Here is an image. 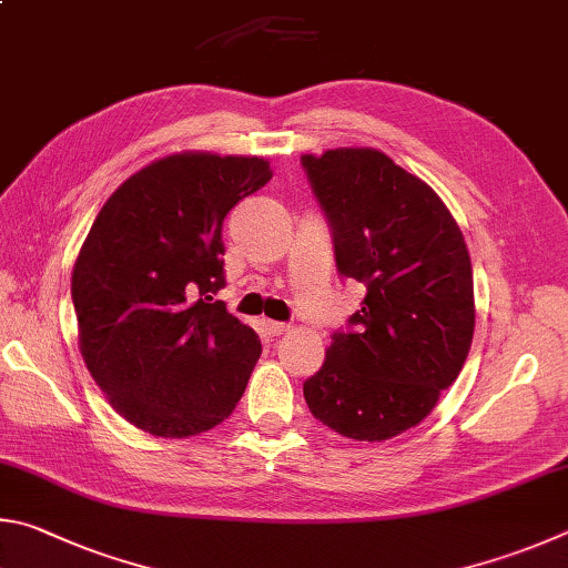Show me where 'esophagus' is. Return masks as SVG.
Returning a JSON list of instances; mask_svg holds the SVG:
<instances>
[{
    "mask_svg": "<svg viewBox=\"0 0 568 568\" xmlns=\"http://www.w3.org/2000/svg\"><path fill=\"white\" fill-rule=\"evenodd\" d=\"M262 329L268 336H282L290 332V324H282V322H272V320H262Z\"/></svg>",
    "mask_w": 568,
    "mask_h": 568,
    "instance_id": "obj_1",
    "label": "esophagus"
}]
</instances>
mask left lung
Segmentation results:
<instances>
[{
  "mask_svg": "<svg viewBox=\"0 0 568 568\" xmlns=\"http://www.w3.org/2000/svg\"><path fill=\"white\" fill-rule=\"evenodd\" d=\"M302 164L332 222L339 272L366 290L304 399L346 439H394L432 414L471 349L469 248L442 196L379 149H326Z\"/></svg>",
  "mask_w": 568,
  "mask_h": 568,
  "instance_id": "1",
  "label": "left lung"
}]
</instances>
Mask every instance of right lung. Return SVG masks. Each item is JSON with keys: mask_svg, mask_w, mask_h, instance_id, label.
I'll return each instance as SVG.
<instances>
[{"mask_svg": "<svg viewBox=\"0 0 568 568\" xmlns=\"http://www.w3.org/2000/svg\"><path fill=\"white\" fill-rule=\"evenodd\" d=\"M274 176L264 156L176 152L99 209L72 268L79 352L112 409L162 439L222 424L262 354L214 302L226 214Z\"/></svg>", "mask_w": 568, "mask_h": 568, "instance_id": "right-lung-1", "label": "right lung"}]
</instances>
